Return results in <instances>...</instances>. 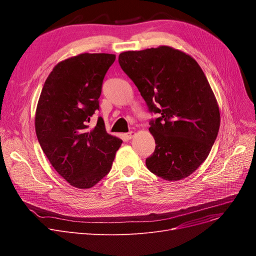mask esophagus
Instances as JSON below:
<instances>
[{"label":"esophagus","instance_id":"1","mask_svg":"<svg viewBox=\"0 0 256 256\" xmlns=\"http://www.w3.org/2000/svg\"><path fill=\"white\" fill-rule=\"evenodd\" d=\"M134 135H135V132H128V134H126V139H132L134 137Z\"/></svg>","mask_w":256,"mask_h":256}]
</instances>
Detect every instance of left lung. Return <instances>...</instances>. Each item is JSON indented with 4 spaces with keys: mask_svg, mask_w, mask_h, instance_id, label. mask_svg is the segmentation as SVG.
I'll return each instance as SVG.
<instances>
[{
    "mask_svg": "<svg viewBox=\"0 0 256 256\" xmlns=\"http://www.w3.org/2000/svg\"><path fill=\"white\" fill-rule=\"evenodd\" d=\"M118 62L158 115L150 121L156 150L146 167L167 180L189 176L208 158L220 128L204 72L191 56L165 46L121 52Z\"/></svg>",
    "mask_w": 256,
    "mask_h": 256,
    "instance_id": "left-lung-1",
    "label": "left lung"
}]
</instances>
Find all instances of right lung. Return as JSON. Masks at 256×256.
Instances as JSON below:
<instances>
[{"label": "right lung", "mask_w": 256, "mask_h": 256, "mask_svg": "<svg viewBox=\"0 0 256 256\" xmlns=\"http://www.w3.org/2000/svg\"><path fill=\"white\" fill-rule=\"evenodd\" d=\"M112 54H80L54 67L38 100L35 130L52 166L72 186L89 189L110 172L122 140L106 132L98 117L104 78L115 61Z\"/></svg>", "instance_id": "add662e5"}]
</instances>
